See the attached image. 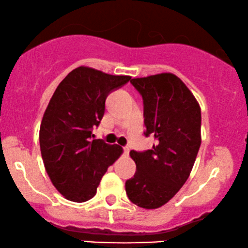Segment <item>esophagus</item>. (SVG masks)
Segmentation results:
<instances>
[{
    "instance_id": "1",
    "label": "esophagus",
    "mask_w": 248,
    "mask_h": 248,
    "mask_svg": "<svg viewBox=\"0 0 248 248\" xmlns=\"http://www.w3.org/2000/svg\"><path fill=\"white\" fill-rule=\"evenodd\" d=\"M124 155H128V153H129V147L124 146Z\"/></svg>"
}]
</instances>
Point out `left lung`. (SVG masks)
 <instances>
[{
    "label": "left lung",
    "instance_id": "obj_1",
    "mask_svg": "<svg viewBox=\"0 0 248 248\" xmlns=\"http://www.w3.org/2000/svg\"><path fill=\"white\" fill-rule=\"evenodd\" d=\"M142 95L145 136L155 144L144 152L130 151L136 164L126 181V193L145 209L161 207L190 176L202 144V112L193 93L173 73L131 79Z\"/></svg>",
    "mask_w": 248,
    "mask_h": 248
}]
</instances>
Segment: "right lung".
Returning a JSON list of instances; mask_svg holds the SVG:
<instances>
[{"instance_id": "add662e5", "label": "right lung", "mask_w": 248, "mask_h": 248, "mask_svg": "<svg viewBox=\"0 0 248 248\" xmlns=\"http://www.w3.org/2000/svg\"><path fill=\"white\" fill-rule=\"evenodd\" d=\"M129 80L80 66L66 75L50 99L40 127L41 155L52 184L67 200L92 199L103 175L121 155L118 144L93 140V128L105 113L108 93Z\"/></svg>"}]
</instances>
